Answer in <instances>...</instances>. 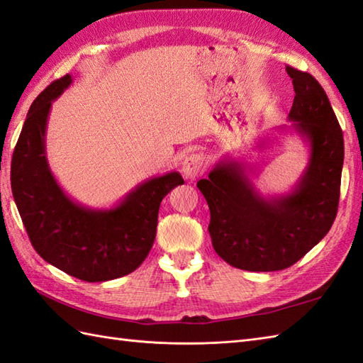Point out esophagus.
Listing matches in <instances>:
<instances>
[{"label": "esophagus", "mask_w": 363, "mask_h": 363, "mask_svg": "<svg viewBox=\"0 0 363 363\" xmlns=\"http://www.w3.org/2000/svg\"><path fill=\"white\" fill-rule=\"evenodd\" d=\"M207 168V162L203 154L194 152L184 159L182 162V174L187 177V179H195V177L201 176Z\"/></svg>", "instance_id": "obj_1"}]
</instances>
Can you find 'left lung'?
Listing matches in <instances>:
<instances>
[{
  "label": "left lung",
  "mask_w": 363,
  "mask_h": 363,
  "mask_svg": "<svg viewBox=\"0 0 363 363\" xmlns=\"http://www.w3.org/2000/svg\"><path fill=\"white\" fill-rule=\"evenodd\" d=\"M295 89L289 113L298 134L311 145V159L290 194L264 198L243 167L218 162L198 181L211 209L215 252L246 272H277L304 257L337 217L345 157L343 133L326 91L312 74L285 67Z\"/></svg>",
  "instance_id": "obj_1"
}]
</instances>
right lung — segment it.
Segmentation results:
<instances>
[{
    "label": "right lung",
    "instance_id": "obj_1",
    "mask_svg": "<svg viewBox=\"0 0 363 363\" xmlns=\"http://www.w3.org/2000/svg\"><path fill=\"white\" fill-rule=\"evenodd\" d=\"M70 84V74L52 81L30 104L12 154V195L38 256L81 281H111L142 265L156 238L162 199L184 179L176 172L152 177L109 211L68 198L48 167L45 130L51 103Z\"/></svg>",
    "mask_w": 363,
    "mask_h": 363
}]
</instances>
